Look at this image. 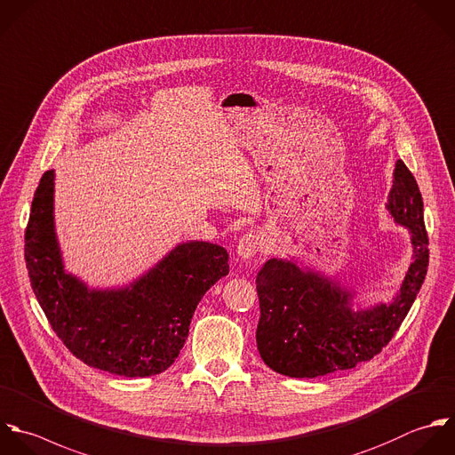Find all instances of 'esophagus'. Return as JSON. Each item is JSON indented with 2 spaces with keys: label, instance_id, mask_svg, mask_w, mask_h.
<instances>
[{
  "label": "esophagus",
  "instance_id": "1",
  "mask_svg": "<svg viewBox=\"0 0 455 455\" xmlns=\"http://www.w3.org/2000/svg\"><path fill=\"white\" fill-rule=\"evenodd\" d=\"M237 255L243 259H251L260 251V239L255 232L244 234L237 243Z\"/></svg>",
  "mask_w": 455,
  "mask_h": 455
}]
</instances>
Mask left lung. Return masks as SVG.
Listing matches in <instances>:
<instances>
[{
    "label": "left lung",
    "mask_w": 455,
    "mask_h": 455,
    "mask_svg": "<svg viewBox=\"0 0 455 455\" xmlns=\"http://www.w3.org/2000/svg\"><path fill=\"white\" fill-rule=\"evenodd\" d=\"M387 209L410 228L413 262L390 305L353 310V294L291 260H267L257 275L260 321L257 347L264 363L289 378H319L371 362L406 319L427 275L429 237L419 184L399 159Z\"/></svg>",
    "instance_id": "1"
}]
</instances>
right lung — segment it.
Wrapping results in <instances>:
<instances>
[{
	"mask_svg": "<svg viewBox=\"0 0 455 455\" xmlns=\"http://www.w3.org/2000/svg\"><path fill=\"white\" fill-rule=\"evenodd\" d=\"M54 172L42 175L24 234L31 289L52 331L83 363L125 378L164 372L202 296L228 275L225 248L191 241L125 289L92 291L63 269L52 221Z\"/></svg>",
	"mask_w": 455,
	"mask_h": 455,
	"instance_id": "add662e5",
	"label": "right lung"
}]
</instances>
